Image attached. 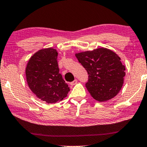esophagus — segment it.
I'll return each instance as SVG.
<instances>
[{
	"label": "esophagus",
	"mask_w": 147,
	"mask_h": 147,
	"mask_svg": "<svg viewBox=\"0 0 147 147\" xmlns=\"http://www.w3.org/2000/svg\"><path fill=\"white\" fill-rule=\"evenodd\" d=\"M76 83H77V80H73V82H71V83H70V84L71 85V86H74V85H75Z\"/></svg>",
	"instance_id": "obj_1"
}]
</instances>
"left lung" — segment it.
Instances as JSON below:
<instances>
[{
  "mask_svg": "<svg viewBox=\"0 0 147 147\" xmlns=\"http://www.w3.org/2000/svg\"><path fill=\"white\" fill-rule=\"evenodd\" d=\"M75 55L88 74L86 87L95 100L107 101L119 93L125 68L117 54L106 48H98Z\"/></svg>",
  "mask_w": 147,
  "mask_h": 147,
  "instance_id": "8db88e82",
  "label": "left lung"
}]
</instances>
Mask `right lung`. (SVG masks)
<instances>
[{"instance_id": "right-lung-1", "label": "right lung", "mask_w": 147, "mask_h": 147, "mask_svg": "<svg viewBox=\"0 0 147 147\" xmlns=\"http://www.w3.org/2000/svg\"><path fill=\"white\" fill-rule=\"evenodd\" d=\"M56 49L39 50L28 63L26 69L27 82L32 92L47 103H55L67 97L70 90L59 73Z\"/></svg>"}]
</instances>
